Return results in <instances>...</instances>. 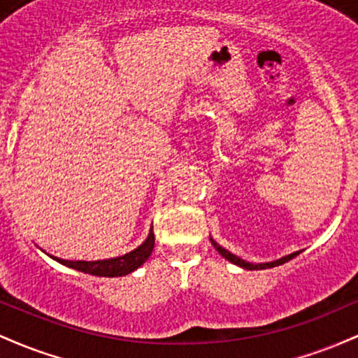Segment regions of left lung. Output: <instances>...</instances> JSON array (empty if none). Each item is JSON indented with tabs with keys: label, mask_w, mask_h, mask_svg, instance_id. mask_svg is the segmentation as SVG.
I'll list each match as a JSON object with an SVG mask.
<instances>
[{
	"label": "left lung",
	"mask_w": 358,
	"mask_h": 358,
	"mask_svg": "<svg viewBox=\"0 0 358 358\" xmlns=\"http://www.w3.org/2000/svg\"><path fill=\"white\" fill-rule=\"evenodd\" d=\"M210 242H212V244H213V248H215L217 250H219V254H220L222 257H225V259H227V261H231L232 264L239 266V268H244V269H249V271L268 269V268H274V266H281V264H285V262L291 261V259H293V257H296L298 254L301 252V250H298V252H293V254H289V256H285V257L278 259V261H273V262H264V264H252V262H248V261H244V259H241V257L234 256V254L229 252L227 249L220 248V245L217 244V242L213 241V239H210Z\"/></svg>",
	"instance_id": "left-lung-1"
}]
</instances>
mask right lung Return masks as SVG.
Masks as SVG:
<instances>
[{
    "mask_svg": "<svg viewBox=\"0 0 358 358\" xmlns=\"http://www.w3.org/2000/svg\"><path fill=\"white\" fill-rule=\"evenodd\" d=\"M155 248V234L153 227H151L150 236L143 242L139 248H136L131 252L124 254V256L113 257V259H104V261H65V259L53 257L55 261H59L60 264L67 266V268L77 269L80 273L92 274V276H101V278H117V276H126V274L133 273L134 269H138L143 262H146V259L151 256Z\"/></svg>",
    "mask_w": 358,
    "mask_h": 358,
    "instance_id": "add662e5",
    "label": "right lung"
}]
</instances>
